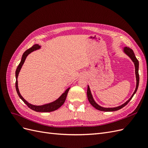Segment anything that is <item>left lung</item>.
I'll return each instance as SVG.
<instances>
[{
    "label": "left lung",
    "instance_id": "1",
    "mask_svg": "<svg viewBox=\"0 0 148 148\" xmlns=\"http://www.w3.org/2000/svg\"><path fill=\"white\" fill-rule=\"evenodd\" d=\"M124 52L127 53V54L131 58V59L132 60V61L134 62V64H135V73H136V87L135 89V92H133V95L132 96V97L130 98V99L125 102L123 104H122V106L117 107H114V108H104V107H102L101 106H99L98 104H97L95 102V101H94L92 96L91 95V93L90 91V89H89V87L88 86V89H87V96H88V101L89 102V103L96 108V109L101 110V111H105V112H111V111H115V110H118L120 109L123 108V107H125L126 106L128 103L130 102L132 99L133 96H134V95L136 93L138 88V85H139V82H140V77H139V73H138V69H139V62L138 60V59L136 58L135 53H134L132 49H130V47H125L124 48Z\"/></svg>",
    "mask_w": 148,
    "mask_h": 148
}]
</instances>
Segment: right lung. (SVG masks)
<instances>
[{
    "label": "right lung",
    "instance_id": "right-lung-1",
    "mask_svg": "<svg viewBox=\"0 0 148 148\" xmlns=\"http://www.w3.org/2000/svg\"><path fill=\"white\" fill-rule=\"evenodd\" d=\"M40 46L39 45H34L33 46L31 47V48L28 49V50H26L24 53L23 56H22V58L20 63L19 64V65H18L17 69L16 70V72H15V76H16V82H15V88H16V90L17 92L18 95L19 96V97L21 98V99L23 101L25 104L27 105V106L30 108L31 109H32L36 112H52L54 111L57 109H58L59 108L64 104V103L65 101L66 97L67 96V94H68V92L70 89V88H69L66 90L62 94V96L58 99L57 100H56V101L49 103L48 104H45L44 106H34V105H31L29 103H28L26 100H25L23 99V97H22L20 95V93L19 92L18 90V81H17V78L18 76V73L20 71V69L21 68L22 65H23L25 60L26 59V57L29 54V53L32 52L33 51L37 50V49H39Z\"/></svg>",
    "mask_w": 148,
    "mask_h": 148
}]
</instances>
